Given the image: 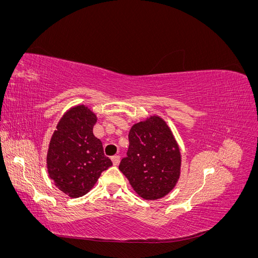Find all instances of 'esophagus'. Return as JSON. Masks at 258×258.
Wrapping results in <instances>:
<instances>
[{
	"instance_id": "34e87169",
	"label": "esophagus",
	"mask_w": 258,
	"mask_h": 258,
	"mask_svg": "<svg viewBox=\"0 0 258 258\" xmlns=\"http://www.w3.org/2000/svg\"><path fill=\"white\" fill-rule=\"evenodd\" d=\"M112 161H113V165L114 166H117L119 163V161H120V157H119V155H114V156H112Z\"/></svg>"
}]
</instances>
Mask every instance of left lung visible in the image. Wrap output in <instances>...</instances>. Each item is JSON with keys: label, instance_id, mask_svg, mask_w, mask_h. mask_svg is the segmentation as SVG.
<instances>
[{"label": "left lung", "instance_id": "1", "mask_svg": "<svg viewBox=\"0 0 258 258\" xmlns=\"http://www.w3.org/2000/svg\"><path fill=\"white\" fill-rule=\"evenodd\" d=\"M127 157L119 170L132 188L145 200L162 198L173 189L179 177L181 154L168 124L152 116L131 127Z\"/></svg>", "mask_w": 258, "mask_h": 258}]
</instances>
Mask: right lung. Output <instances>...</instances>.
<instances>
[{
    "label": "right lung",
    "mask_w": 258,
    "mask_h": 258,
    "mask_svg": "<svg viewBox=\"0 0 258 258\" xmlns=\"http://www.w3.org/2000/svg\"><path fill=\"white\" fill-rule=\"evenodd\" d=\"M97 116L85 105L69 110L57 124L47 153V169L54 185L72 198L87 194L113 163L93 136Z\"/></svg>",
    "instance_id": "1"
}]
</instances>
